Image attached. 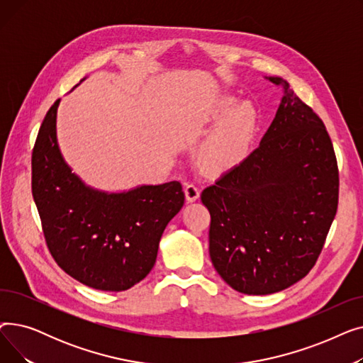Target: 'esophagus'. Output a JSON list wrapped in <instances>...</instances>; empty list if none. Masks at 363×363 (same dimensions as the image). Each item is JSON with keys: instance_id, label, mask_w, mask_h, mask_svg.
<instances>
[{"instance_id": "34e87169", "label": "esophagus", "mask_w": 363, "mask_h": 363, "mask_svg": "<svg viewBox=\"0 0 363 363\" xmlns=\"http://www.w3.org/2000/svg\"><path fill=\"white\" fill-rule=\"evenodd\" d=\"M184 193H185V199L188 203H193V201L199 200V197H200V189L194 184H186Z\"/></svg>"}]
</instances>
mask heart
<instances>
[{
	"label": "heart",
	"mask_w": 363,
	"mask_h": 363,
	"mask_svg": "<svg viewBox=\"0 0 363 363\" xmlns=\"http://www.w3.org/2000/svg\"><path fill=\"white\" fill-rule=\"evenodd\" d=\"M234 97H220L207 110V121L223 119L208 133L199 150L200 163L211 172L223 174L240 166L250 155L259 128L256 107L244 101L235 106Z\"/></svg>",
	"instance_id": "heart-1"
}]
</instances>
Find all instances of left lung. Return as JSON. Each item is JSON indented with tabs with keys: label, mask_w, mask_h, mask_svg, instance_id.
<instances>
[{
	"label": "left lung",
	"mask_w": 363,
	"mask_h": 363,
	"mask_svg": "<svg viewBox=\"0 0 363 363\" xmlns=\"http://www.w3.org/2000/svg\"><path fill=\"white\" fill-rule=\"evenodd\" d=\"M260 145L201 193L211 212L208 252L234 290L266 296L306 277L338 206V167L318 114L289 82Z\"/></svg>",
	"instance_id": "obj_1"
}]
</instances>
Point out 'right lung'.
<instances>
[{"label":"right lung","instance_id":"add662e5","mask_svg":"<svg viewBox=\"0 0 363 363\" xmlns=\"http://www.w3.org/2000/svg\"><path fill=\"white\" fill-rule=\"evenodd\" d=\"M59 104L47 111L32 151V196L48 250L76 281L125 291L155 266L164 228L184 206L182 185L172 181L123 193L88 186L57 143Z\"/></svg>","mask_w":363,"mask_h":363}]
</instances>
